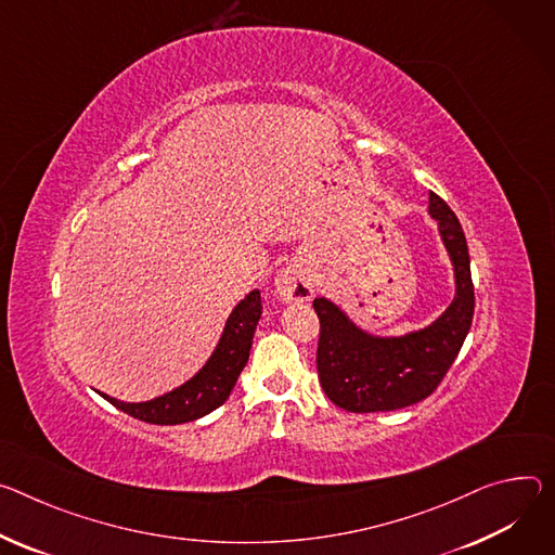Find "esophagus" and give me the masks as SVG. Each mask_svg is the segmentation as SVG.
Masks as SVG:
<instances>
[{
  "instance_id": "34e87169",
  "label": "esophagus",
  "mask_w": 555,
  "mask_h": 555,
  "mask_svg": "<svg viewBox=\"0 0 555 555\" xmlns=\"http://www.w3.org/2000/svg\"><path fill=\"white\" fill-rule=\"evenodd\" d=\"M276 294L287 304H298V300H310L314 289L304 268L287 266L276 274Z\"/></svg>"
}]
</instances>
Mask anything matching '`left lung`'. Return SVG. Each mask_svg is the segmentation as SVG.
<instances>
[{
    "instance_id": "1",
    "label": "left lung",
    "mask_w": 555,
    "mask_h": 555,
    "mask_svg": "<svg viewBox=\"0 0 555 555\" xmlns=\"http://www.w3.org/2000/svg\"><path fill=\"white\" fill-rule=\"evenodd\" d=\"M429 215L438 221L442 243L456 272V296L429 327L398 338L359 330L327 298H314L321 321L317 370L334 405L357 412H391L427 398L444 378L474 319V283L467 238L459 217L429 192Z\"/></svg>"
}]
</instances>
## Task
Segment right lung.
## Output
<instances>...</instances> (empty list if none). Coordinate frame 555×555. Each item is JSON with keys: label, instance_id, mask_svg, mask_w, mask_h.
<instances>
[{"label": "right lung", "instance_id": "right-lung-1", "mask_svg": "<svg viewBox=\"0 0 555 555\" xmlns=\"http://www.w3.org/2000/svg\"><path fill=\"white\" fill-rule=\"evenodd\" d=\"M261 312V292L251 289L232 310L210 361L185 385L147 402H121L106 393L102 396L128 416L153 425H179L210 414L223 405L236 385L249 359L251 336H255Z\"/></svg>", "mask_w": 555, "mask_h": 555}]
</instances>
